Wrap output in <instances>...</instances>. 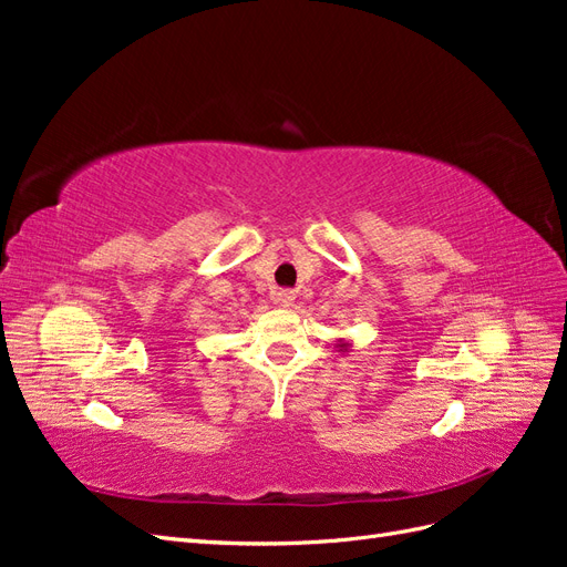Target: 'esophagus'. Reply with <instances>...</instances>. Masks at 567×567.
Masks as SVG:
<instances>
[{
    "label": "esophagus",
    "mask_w": 567,
    "mask_h": 567,
    "mask_svg": "<svg viewBox=\"0 0 567 567\" xmlns=\"http://www.w3.org/2000/svg\"><path fill=\"white\" fill-rule=\"evenodd\" d=\"M274 300H277L281 307H293L296 293H293V290L281 288V290H277V293H274Z\"/></svg>",
    "instance_id": "esophagus-1"
}]
</instances>
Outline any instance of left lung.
<instances>
[{
	"mask_svg": "<svg viewBox=\"0 0 567 567\" xmlns=\"http://www.w3.org/2000/svg\"><path fill=\"white\" fill-rule=\"evenodd\" d=\"M336 348H338V352H350V348H352V342H350V340H346V338H338V342H336Z\"/></svg>",
	"mask_w": 567,
	"mask_h": 567,
	"instance_id": "8db88e82",
	"label": "left lung"
}]
</instances>
